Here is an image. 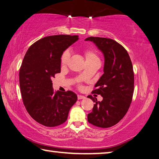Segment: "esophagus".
Segmentation results:
<instances>
[{
  "label": "esophagus",
  "instance_id": "34e87169",
  "mask_svg": "<svg viewBox=\"0 0 159 159\" xmlns=\"http://www.w3.org/2000/svg\"><path fill=\"white\" fill-rule=\"evenodd\" d=\"M85 99V97L83 96V95H80V94L78 95V99H79V100H80V99Z\"/></svg>",
  "mask_w": 159,
  "mask_h": 159
}]
</instances>
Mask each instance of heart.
I'll list each match as a JSON object with an SVG mask.
<instances>
[{"label": "heart", "mask_w": 159, "mask_h": 159, "mask_svg": "<svg viewBox=\"0 0 159 159\" xmlns=\"http://www.w3.org/2000/svg\"><path fill=\"white\" fill-rule=\"evenodd\" d=\"M85 56L86 58V62L89 61V60H99V57H97L96 53L92 49H87L85 51ZM70 57V51L69 50H66L61 56V65H65L67 64L69 61V59Z\"/></svg>", "instance_id": "obj_1"}]
</instances>
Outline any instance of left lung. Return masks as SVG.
I'll use <instances>...</instances> for the list:
<instances>
[{
	"mask_svg": "<svg viewBox=\"0 0 159 159\" xmlns=\"http://www.w3.org/2000/svg\"><path fill=\"white\" fill-rule=\"evenodd\" d=\"M104 56L103 74L95 84L92 93L100 94L102 102L88 96L94 104L88 121L94 126L108 128L125 117L131 104L134 89V74L129 53L116 41L104 37H89Z\"/></svg>",
	"mask_w": 159,
	"mask_h": 159,
	"instance_id": "1",
	"label": "left lung"
}]
</instances>
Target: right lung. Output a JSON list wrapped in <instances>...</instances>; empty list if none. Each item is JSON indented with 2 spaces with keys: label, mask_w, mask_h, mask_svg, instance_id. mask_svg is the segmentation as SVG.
Listing matches in <instances>:
<instances>
[{
  "label": "right lung",
  "mask_w": 159,
  "mask_h": 159,
  "mask_svg": "<svg viewBox=\"0 0 159 159\" xmlns=\"http://www.w3.org/2000/svg\"><path fill=\"white\" fill-rule=\"evenodd\" d=\"M78 39V35L65 34L44 37L30 46L23 60L19 71L23 102L32 118L45 126L64 123L77 101L71 91L55 92L51 79L60 72L63 52Z\"/></svg>",
  "instance_id": "obj_1"
}]
</instances>
